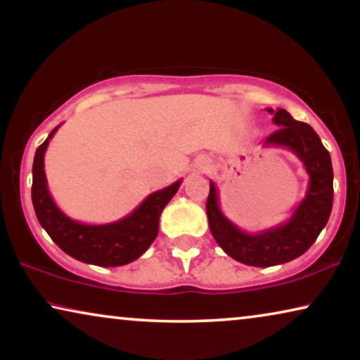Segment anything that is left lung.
Returning a JSON list of instances; mask_svg holds the SVG:
<instances>
[{"instance_id": "obj_1", "label": "left lung", "mask_w": 360, "mask_h": 360, "mask_svg": "<svg viewBox=\"0 0 360 360\" xmlns=\"http://www.w3.org/2000/svg\"><path fill=\"white\" fill-rule=\"evenodd\" d=\"M274 115L277 127L264 140V146H282L293 151L303 163L310 182L303 200L290 219L272 229L246 233L226 219L220 210L219 192L210 181L207 217L215 241L226 255L238 262L256 267H269L302 256L325 229L333 209L331 156L320 136L305 122H298L285 109H267Z\"/></svg>"}]
</instances>
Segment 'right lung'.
<instances>
[{
	"label": "right lung",
	"mask_w": 360,
	"mask_h": 360,
	"mask_svg": "<svg viewBox=\"0 0 360 360\" xmlns=\"http://www.w3.org/2000/svg\"><path fill=\"white\" fill-rule=\"evenodd\" d=\"M58 127L50 131L34 156L32 204L39 224L60 250L86 264L115 267L139 259L158 235L161 212L178 192L182 179L165 189L151 192L131 214L117 221L104 225L81 224L58 209L50 195L45 178V150Z\"/></svg>",
	"instance_id": "right-lung-1"
}]
</instances>
